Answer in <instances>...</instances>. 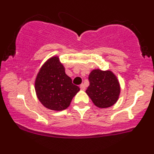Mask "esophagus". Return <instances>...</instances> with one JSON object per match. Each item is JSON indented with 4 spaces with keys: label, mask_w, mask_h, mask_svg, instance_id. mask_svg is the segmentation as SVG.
Masks as SVG:
<instances>
[{
    "label": "esophagus",
    "mask_w": 154,
    "mask_h": 154,
    "mask_svg": "<svg viewBox=\"0 0 154 154\" xmlns=\"http://www.w3.org/2000/svg\"><path fill=\"white\" fill-rule=\"evenodd\" d=\"M79 88H80L81 90H85V86L84 84H81L80 86H79Z\"/></svg>",
    "instance_id": "1"
}]
</instances>
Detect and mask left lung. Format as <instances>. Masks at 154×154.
I'll return each instance as SVG.
<instances>
[{"instance_id":"1","label":"left lung","mask_w":154,"mask_h":154,"mask_svg":"<svg viewBox=\"0 0 154 154\" xmlns=\"http://www.w3.org/2000/svg\"><path fill=\"white\" fill-rule=\"evenodd\" d=\"M88 79L90 85L86 93L96 106L106 108L117 102L120 92V84L112 72L94 69Z\"/></svg>"}]
</instances>
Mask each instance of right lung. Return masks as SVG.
Returning <instances> with one entry per match:
<instances>
[{"instance_id": "obj_1", "label": "right lung", "mask_w": 154, "mask_h": 154, "mask_svg": "<svg viewBox=\"0 0 154 154\" xmlns=\"http://www.w3.org/2000/svg\"><path fill=\"white\" fill-rule=\"evenodd\" d=\"M35 90L38 99L48 109L60 111L69 106L79 88L72 84L65 73L58 57L48 59L42 66L36 81Z\"/></svg>"}]
</instances>
